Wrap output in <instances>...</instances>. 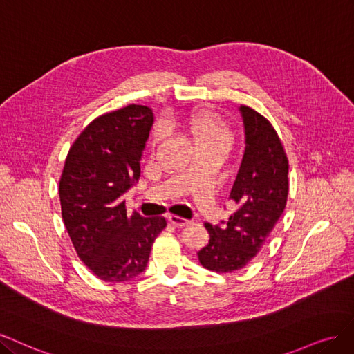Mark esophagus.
<instances>
[{"mask_svg": "<svg viewBox=\"0 0 354 354\" xmlns=\"http://www.w3.org/2000/svg\"><path fill=\"white\" fill-rule=\"evenodd\" d=\"M169 221H170V223H172L176 227H184V226H187L189 223L188 219L180 218V216H176V214H170L169 216Z\"/></svg>", "mask_w": 354, "mask_h": 354, "instance_id": "34e87169", "label": "esophagus"}]
</instances>
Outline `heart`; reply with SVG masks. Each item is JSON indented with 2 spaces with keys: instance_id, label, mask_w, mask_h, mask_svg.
Instances as JSON below:
<instances>
[{
  "instance_id": "obj_1",
  "label": "heart",
  "mask_w": 354,
  "mask_h": 354,
  "mask_svg": "<svg viewBox=\"0 0 354 354\" xmlns=\"http://www.w3.org/2000/svg\"><path fill=\"white\" fill-rule=\"evenodd\" d=\"M187 127L196 140L198 148H216L227 153L234 144V132L216 111L210 109H201L192 111L187 119ZM163 138V127L156 123L148 136V147L154 148Z\"/></svg>"
}]
</instances>
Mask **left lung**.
<instances>
[{
	"mask_svg": "<svg viewBox=\"0 0 354 354\" xmlns=\"http://www.w3.org/2000/svg\"><path fill=\"white\" fill-rule=\"evenodd\" d=\"M245 129V151L230 198L236 210L223 227L204 223L210 235L198 260L219 273L243 269L265 244L288 198V158L272 123L248 106H239Z\"/></svg>",
	"mask_w": 354,
	"mask_h": 354,
	"instance_id": "8db88e82",
	"label": "left lung"
}]
</instances>
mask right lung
<instances>
[{"instance_id":"obj_1","label":"right lung","mask_w":354,"mask_h":354,"mask_svg":"<svg viewBox=\"0 0 354 354\" xmlns=\"http://www.w3.org/2000/svg\"><path fill=\"white\" fill-rule=\"evenodd\" d=\"M153 110L129 104L101 115L79 133L60 176L62 218L76 253L106 282H124L145 269L163 216L127 213L124 192L141 174Z\"/></svg>"}]
</instances>
